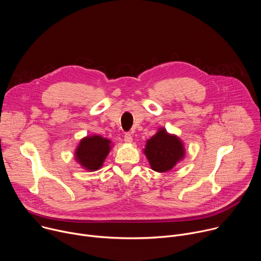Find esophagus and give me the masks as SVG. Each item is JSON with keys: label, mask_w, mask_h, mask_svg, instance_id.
Instances as JSON below:
<instances>
[{"label": "esophagus", "mask_w": 261, "mask_h": 261, "mask_svg": "<svg viewBox=\"0 0 261 261\" xmlns=\"http://www.w3.org/2000/svg\"><path fill=\"white\" fill-rule=\"evenodd\" d=\"M124 141L126 143H131L133 141V138H132V135L129 134V133H126L125 136H124Z\"/></svg>", "instance_id": "obj_1"}]
</instances>
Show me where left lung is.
Returning a JSON list of instances; mask_svg holds the SVG:
<instances>
[{
    "label": "left lung",
    "mask_w": 261,
    "mask_h": 261,
    "mask_svg": "<svg viewBox=\"0 0 261 261\" xmlns=\"http://www.w3.org/2000/svg\"><path fill=\"white\" fill-rule=\"evenodd\" d=\"M150 166L157 172L171 170L185 158L186 150L182 140L175 134L168 133L164 127L146 140L143 148Z\"/></svg>",
    "instance_id": "left-lung-1"
}]
</instances>
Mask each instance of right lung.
Returning a JSON list of instances; mask_svg holds the SVG:
<instances>
[{"label":"right lung","instance_id":"add662e5","mask_svg":"<svg viewBox=\"0 0 261 261\" xmlns=\"http://www.w3.org/2000/svg\"><path fill=\"white\" fill-rule=\"evenodd\" d=\"M114 143L110 139L98 134L81 139L74 152L76 162L88 171H96L103 166Z\"/></svg>","mask_w":261,"mask_h":261}]
</instances>
